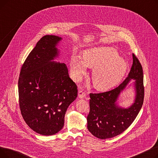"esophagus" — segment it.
<instances>
[{
	"instance_id": "obj_1",
	"label": "esophagus",
	"mask_w": 158,
	"mask_h": 158,
	"mask_svg": "<svg viewBox=\"0 0 158 158\" xmlns=\"http://www.w3.org/2000/svg\"><path fill=\"white\" fill-rule=\"evenodd\" d=\"M86 93L85 91H84L83 89H80L79 90V92H78V97L79 98H83L86 97Z\"/></svg>"
}]
</instances>
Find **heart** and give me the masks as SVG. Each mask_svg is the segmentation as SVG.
I'll return each instance as SVG.
<instances>
[{"instance_id": "obj_1", "label": "heart", "mask_w": 158, "mask_h": 158, "mask_svg": "<svg viewBox=\"0 0 158 158\" xmlns=\"http://www.w3.org/2000/svg\"><path fill=\"white\" fill-rule=\"evenodd\" d=\"M92 67L94 87L98 90L109 89L122 80L127 72V63L119 57L117 50L110 47H98L86 50L82 57L73 55L70 60L71 72L73 79L79 81Z\"/></svg>"}]
</instances>
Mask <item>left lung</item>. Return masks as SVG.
I'll list each match as a JSON object with an SVG mask.
<instances>
[{
	"mask_svg": "<svg viewBox=\"0 0 158 158\" xmlns=\"http://www.w3.org/2000/svg\"><path fill=\"white\" fill-rule=\"evenodd\" d=\"M132 67L127 77L117 88L108 92L89 94L88 131L95 137L104 139L118 136L133 122L142 108L144 98L143 73L138 58L132 54ZM131 79L135 91L134 103L127 109L118 106L117 100Z\"/></svg>",
	"mask_w": 158,
	"mask_h": 158,
	"instance_id": "8db88e82",
	"label": "left lung"
}]
</instances>
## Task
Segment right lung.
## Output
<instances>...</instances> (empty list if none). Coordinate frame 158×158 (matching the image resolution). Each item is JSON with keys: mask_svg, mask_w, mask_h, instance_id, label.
<instances>
[{"mask_svg": "<svg viewBox=\"0 0 158 158\" xmlns=\"http://www.w3.org/2000/svg\"><path fill=\"white\" fill-rule=\"evenodd\" d=\"M61 40L54 35L41 38L24 61L19 79L22 117L31 129L44 136L61 130L68 107L77 97L67 66L53 61L59 56L56 46Z\"/></svg>", "mask_w": 158, "mask_h": 158, "instance_id": "1", "label": "right lung"}]
</instances>
